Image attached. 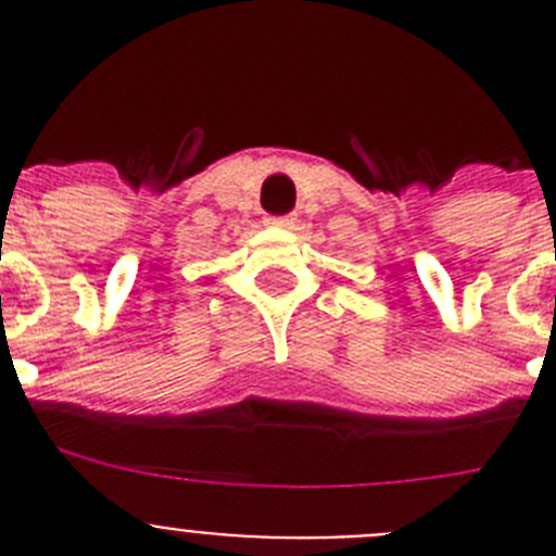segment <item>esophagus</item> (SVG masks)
I'll return each mask as SVG.
<instances>
[{"label":"esophagus","instance_id":"34e87169","mask_svg":"<svg viewBox=\"0 0 556 556\" xmlns=\"http://www.w3.org/2000/svg\"><path fill=\"white\" fill-rule=\"evenodd\" d=\"M267 223L275 225V228H292V225H294V214H281V217H269Z\"/></svg>","mask_w":556,"mask_h":556}]
</instances>
